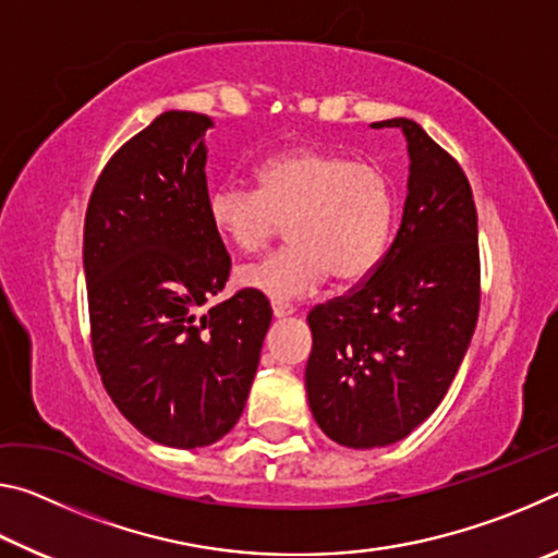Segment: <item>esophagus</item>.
Instances as JSON below:
<instances>
[{"label": "esophagus", "instance_id": "34e87169", "mask_svg": "<svg viewBox=\"0 0 558 558\" xmlns=\"http://www.w3.org/2000/svg\"><path fill=\"white\" fill-rule=\"evenodd\" d=\"M292 313H295V307L288 305V302H272V315H276L278 319L280 317H288Z\"/></svg>", "mask_w": 558, "mask_h": 558}]
</instances>
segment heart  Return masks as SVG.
Returning <instances> with one entry per match:
<instances>
[{
  "mask_svg": "<svg viewBox=\"0 0 558 558\" xmlns=\"http://www.w3.org/2000/svg\"><path fill=\"white\" fill-rule=\"evenodd\" d=\"M206 211L211 229L241 251L263 248L288 223L290 245L243 263L235 282L272 302H290L329 276L337 282L369 276L389 241L393 186L372 162L300 147L263 165L258 189H214Z\"/></svg>",
  "mask_w": 558,
  "mask_h": 558,
  "instance_id": "b5f03b06",
  "label": "heart"
}]
</instances>
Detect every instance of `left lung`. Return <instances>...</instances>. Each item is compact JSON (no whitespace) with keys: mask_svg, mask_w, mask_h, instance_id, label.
Returning <instances> with one entry per match:
<instances>
[{"mask_svg":"<svg viewBox=\"0 0 558 558\" xmlns=\"http://www.w3.org/2000/svg\"><path fill=\"white\" fill-rule=\"evenodd\" d=\"M401 229L376 268L347 295L307 315V401L317 426L347 448L399 442L438 409L480 313L477 209L458 159L413 120Z\"/></svg>","mask_w":558,"mask_h":558,"instance_id":"8db88e82","label":"left lung"}]
</instances>
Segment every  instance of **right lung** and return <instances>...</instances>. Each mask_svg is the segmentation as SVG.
I'll list each match as a JSON object with an SVG mask.
<instances>
[{"label": "right lung", "instance_id": "1", "mask_svg": "<svg viewBox=\"0 0 558 558\" xmlns=\"http://www.w3.org/2000/svg\"><path fill=\"white\" fill-rule=\"evenodd\" d=\"M167 110L102 167L83 226L90 344L112 403L149 440L204 448L241 418L270 302L253 290L202 313L229 280L211 229L204 132Z\"/></svg>", "mask_w": 558, "mask_h": 558}]
</instances>
